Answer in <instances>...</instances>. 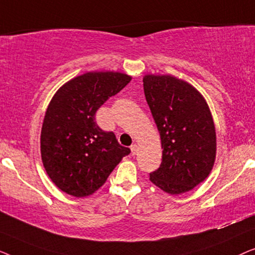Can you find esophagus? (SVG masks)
Returning <instances> with one entry per match:
<instances>
[{
  "mask_svg": "<svg viewBox=\"0 0 255 255\" xmlns=\"http://www.w3.org/2000/svg\"><path fill=\"white\" fill-rule=\"evenodd\" d=\"M137 151H138V146H137V144L131 145V154H132V155H135V154H137Z\"/></svg>",
  "mask_w": 255,
  "mask_h": 255,
  "instance_id": "obj_1",
  "label": "esophagus"
}]
</instances>
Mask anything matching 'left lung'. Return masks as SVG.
I'll use <instances>...</instances> for the list:
<instances>
[{
    "mask_svg": "<svg viewBox=\"0 0 255 255\" xmlns=\"http://www.w3.org/2000/svg\"><path fill=\"white\" fill-rule=\"evenodd\" d=\"M142 82L162 147L161 165L149 180L169 195L187 193L203 182L215 165L217 139L210 108L186 80L146 74Z\"/></svg>",
    "mask_w": 255,
    "mask_h": 255,
    "instance_id": "8db88e82",
    "label": "left lung"
}]
</instances>
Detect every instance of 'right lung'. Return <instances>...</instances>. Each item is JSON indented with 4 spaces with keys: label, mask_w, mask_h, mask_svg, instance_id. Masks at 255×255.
Wrapping results in <instances>:
<instances>
[{
    "label": "right lung",
    "mask_w": 255,
    "mask_h": 255,
    "mask_svg": "<svg viewBox=\"0 0 255 255\" xmlns=\"http://www.w3.org/2000/svg\"><path fill=\"white\" fill-rule=\"evenodd\" d=\"M132 76L87 72L64 83L52 97L40 132L44 168L55 186L74 197L90 196L130 148L95 122L99 108L120 93Z\"/></svg>",
    "instance_id": "add662e5"
}]
</instances>
